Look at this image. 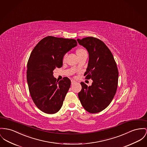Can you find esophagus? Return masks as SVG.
<instances>
[{
    "mask_svg": "<svg viewBox=\"0 0 147 147\" xmlns=\"http://www.w3.org/2000/svg\"><path fill=\"white\" fill-rule=\"evenodd\" d=\"M75 82H76V81L75 80H71V84H75Z\"/></svg>",
    "mask_w": 147,
    "mask_h": 147,
    "instance_id": "34e87169",
    "label": "esophagus"
}]
</instances>
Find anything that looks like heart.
Here are the masks:
<instances>
[{
  "instance_id": "b5f03b06",
  "label": "heart",
  "mask_w": 147,
  "mask_h": 147,
  "mask_svg": "<svg viewBox=\"0 0 147 147\" xmlns=\"http://www.w3.org/2000/svg\"><path fill=\"white\" fill-rule=\"evenodd\" d=\"M86 52V51L85 49H78V50H77V51H76V53H77V55H78V56H79L80 55L82 54V53H84V52ZM66 56H67V55H66V54H65V55H64V56H63V60H65V59H66Z\"/></svg>"
}]
</instances>
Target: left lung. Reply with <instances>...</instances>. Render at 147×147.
Instances as JSON below:
<instances>
[{
	"instance_id": "1",
	"label": "left lung",
	"mask_w": 147,
	"mask_h": 147,
	"mask_svg": "<svg viewBox=\"0 0 147 147\" xmlns=\"http://www.w3.org/2000/svg\"><path fill=\"white\" fill-rule=\"evenodd\" d=\"M89 55L88 66L84 76L92 79L91 86L81 82L79 100L90 113H99L107 108L114 97L117 88L119 72L113 55L106 45L93 37L77 39Z\"/></svg>"
}]
</instances>
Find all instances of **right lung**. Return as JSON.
<instances>
[{
  "label": "right lung",
  "mask_w": 147,
  "mask_h": 147,
  "mask_svg": "<svg viewBox=\"0 0 147 147\" xmlns=\"http://www.w3.org/2000/svg\"><path fill=\"white\" fill-rule=\"evenodd\" d=\"M77 45L75 39L47 36L39 41L30 55L27 71L30 95L45 113L55 114L62 106L71 80L65 77L57 81L53 71L62 66L64 55Z\"/></svg>",
  "instance_id": "add662e5"
}]
</instances>
